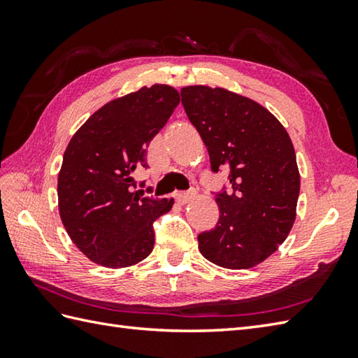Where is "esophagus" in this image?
<instances>
[{"label":"esophagus","mask_w":358,"mask_h":358,"mask_svg":"<svg viewBox=\"0 0 358 358\" xmlns=\"http://www.w3.org/2000/svg\"><path fill=\"white\" fill-rule=\"evenodd\" d=\"M195 199V192L189 191V192H177L175 194V200H177L180 204H186L189 201H192Z\"/></svg>","instance_id":"obj_1"}]
</instances>
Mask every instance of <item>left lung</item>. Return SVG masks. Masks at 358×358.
I'll list each match as a JSON object with an SVG mask.
<instances>
[{
  "label": "left lung",
  "mask_w": 358,
  "mask_h": 358,
  "mask_svg": "<svg viewBox=\"0 0 358 358\" xmlns=\"http://www.w3.org/2000/svg\"><path fill=\"white\" fill-rule=\"evenodd\" d=\"M181 103L206 144L212 172L229 171L231 191L214 192L220 218L199 234L200 252L222 268H252L294 224L300 173L292 141L269 110L226 89L183 87Z\"/></svg>",
  "instance_id": "obj_1"
}]
</instances>
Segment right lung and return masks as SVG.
Masks as SVG:
<instances>
[{
  "mask_svg": "<svg viewBox=\"0 0 358 358\" xmlns=\"http://www.w3.org/2000/svg\"><path fill=\"white\" fill-rule=\"evenodd\" d=\"M178 103L171 86L141 87L103 106L72 136L58 175L59 215L92 262L127 268L154 249V223L173 200L144 195L146 181L136 186L134 173L149 167V143Z\"/></svg>",
  "mask_w": 358,
  "mask_h": 358,
  "instance_id": "1",
  "label": "right lung"
}]
</instances>
